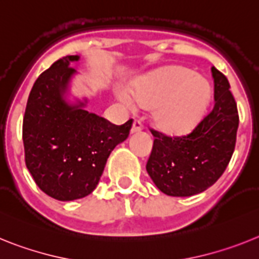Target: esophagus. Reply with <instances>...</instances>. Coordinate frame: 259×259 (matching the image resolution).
<instances>
[{
    "instance_id": "esophagus-1",
    "label": "esophagus",
    "mask_w": 259,
    "mask_h": 259,
    "mask_svg": "<svg viewBox=\"0 0 259 259\" xmlns=\"http://www.w3.org/2000/svg\"><path fill=\"white\" fill-rule=\"evenodd\" d=\"M142 129H143L142 122L138 120H136L134 122H133V126H132V130H130V132H132V134H136V133L142 132Z\"/></svg>"
}]
</instances>
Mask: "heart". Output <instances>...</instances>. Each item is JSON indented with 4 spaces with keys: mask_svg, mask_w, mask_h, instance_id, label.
<instances>
[{
    "mask_svg": "<svg viewBox=\"0 0 259 259\" xmlns=\"http://www.w3.org/2000/svg\"><path fill=\"white\" fill-rule=\"evenodd\" d=\"M132 95L118 91L117 96L127 108L152 107V118L168 133L186 132L193 127L207 108L211 87L202 76L186 67L170 66L137 79Z\"/></svg>",
    "mask_w": 259,
    "mask_h": 259,
    "instance_id": "b5f03b06",
    "label": "heart"
}]
</instances>
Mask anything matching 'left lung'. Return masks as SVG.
<instances>
[{
    "label": "left lung",
    "mask_w": 259,
    "mask_h": 259,
    "mask_svg": "<svg viewBox=\"0 0 259 259\" xmlns=\"http://www.w3.org/2000/svg\"><path fill=\"white\" fill-rule=\"evenodd\" d=\"M211 73L215 103L197 127L175 138L152 132L154 146L146 169L164 194L190 197L204 192L223 175L235 151L237 105L226 75L213 66Z\"/></svg>",
    "instance_id": "obj_1"
}]
</instances>
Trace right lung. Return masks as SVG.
<instances>
[{
    "label": "right lung",
    "mask_w": 259,
    "mask_h": 259,
    "mask_svg": "<svg viewBox=\"0 0 259 259\" xmlns=\"http://www.w3.org/2000/svg\"><path fill=\"white\" fill-rule=\"evenodd\" d=\"M79 56L56 61L33 83L23 118L26 165L36 185L58 201L91 194L107 159L129 137L133 120L113 125L86 109L89 99L70 100Z\"/></svg>",
    "instance_id": "obj_1"
}]
</instances>
